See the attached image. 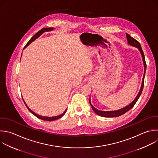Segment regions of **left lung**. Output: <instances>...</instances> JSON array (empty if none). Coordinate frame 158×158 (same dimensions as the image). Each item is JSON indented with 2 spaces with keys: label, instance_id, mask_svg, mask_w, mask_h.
I'll return each mask as SVG.
<instances>
[{
  "label": "left lung",
  "instance_id": "obj_1",
  "mask_svg": "<svg viewBox=\"0 0 158 158\" xmlns=\"http://www.w3.org/2000/svg\"><path fill=\"white\" fill-rule=\"evenodd\" d=\"M126 36H127V40L128 41V44L136 48L140 52V54L141 55V57H142V60H143V65H144V74H143V79H142V83H141V88L140 89L138 93V94L136 95V98L133 99V101L129 104L128 105H127V106L120 109L118 110H110V111H104V110H98L97 109H96L91 103V99L89 98V104L93 110V111L98 114V115H100L101 117H118L120 115H122V114H125L126 112H127L128 110H129L130 109H131L134 105L135 104V103L136 102V101H138V98H139L141 92L143 91V86H144V76H145V72H146V62H145V59H144V53L143 52V50L141 49V45L134 38H133L130 35H129L128 34L126 33Z\"/></svg>",
  "mask_w": 158,
  "mask_h": 158
}]
</instances>
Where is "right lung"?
<instances>
[{
    "label": "right lung",
    "instance_id": "obj_1",
    "mask_svg": "<svg viewBox=\"0 0 158 158\" xmlns=\"http://www.w3.org/2000/svg\"><path fill=\"white\" fill-rule=\"evenodd\" d=\"M54 28H43V29H41L40 31H38V33H36L30 40V41L28 42V43L26 44V46H25V48H23V49H25L29 44H30L33 41H34L35 40H36L38 38H39L41 35H43L44 32H48V31H52L53 30H54ZM23 102H24V103H25V106H27V107L28 108V109L30 110V112H31L34 115H35L36 117H38V118H40V119H41V120H46V121H52V120H57V119H58V118H61L65 114V112H66V111H67V109L62 114H60V115H57V116H54V117H46V116H42V115H38V114H37L36 113H35V112H34L33 110H31L29 107H28V106H27V104H26V102H25V101H24V99H23Z\"/></svg>",
    "mask_w": 158,
    "mask_h": 158
}]
</instances>
